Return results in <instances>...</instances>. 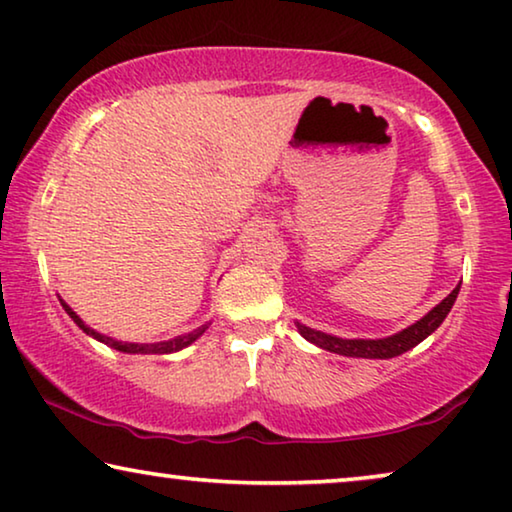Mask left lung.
I'll use <instances>...</instances> for the list:
<instances>
[{
	"mask_svg": "<svg viewBox=\"0 0 512 512\" xmlns=\"http://www.w3.org/2000/svg\"><path fill=\"white\" fill-rule=\"evenodd\" d=\"M458 293H460V286L453 288V293L444 297V300L439 302L435 309L428 313V316H423L419 322H414L412 327L403 329V332L393 334L389 338H380V341L336 338V336H329L325 332H316V329L304 327V325H297V327H300V334L306 338V341L316 343L322 350L336 352V355L364 357V359H391V357L403 355V352H407V350H412L414 345H419L423 338L435 332V329L442 325L444 318L448 316V311H451V306L455 302V297H458Z\"/></svg>",
	"mask_w": 512,
	"mask_h": 512,
	"instance_id": "8db88e82",
	"label": "left lung"
}]
</instances>
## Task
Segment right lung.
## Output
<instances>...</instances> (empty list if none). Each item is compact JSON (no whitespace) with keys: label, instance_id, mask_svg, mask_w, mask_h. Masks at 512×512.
I'll return each instance as SVG.
<instances>
[{"label":"right lung","instance_id":"add662e5","mask_svg":"<svg viewBox=\"0 0 512 512\" xmlns=\"http://www.w3.org/2000/svg\"><path fill=\"white\" fill-rule=\"evenodd\" d=\"M61 304H64V302H61ZM64 309L68 311V316L77 322V327L84 329V332L89 334V336L98 338V341H102L105 345H109V348H114V350H119V352H141V355H169V352H178V350L187 348V345L194 343L196 338H199L203 332H206V325H203L199 329H194V332H190V334L171 338V341H162V343H123V341H116V338H109V336H102L98 332H93L91 327L84 325V322L80 320V316H77V313L70 309L68 304H64Z\"/></svg>","mask_w":512,"mask_h":512}]
</instances>
